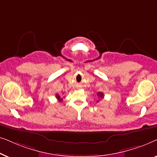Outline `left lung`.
Segmentation results:
<instances>
[{"mask_svg":"<svg viewBox=\"0 0 157 157\" xmlns=\"http://www.w3.org/2000/svg\"><path fill=\"white\" fill-rule=\"evenodd\" d=\"M97 96H98V97L99 98H102L103 97H104V94L103 93H101V92H98V93H97ZM99 101H97V102H98Z\"/></svg>","mask_w":157,"mask_h":157,"instance_id":"obj_1","label":"left lung"}]
</instances>
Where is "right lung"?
<instances>
[{"label": "right lung", "instance_id": "add662e5", "mask_svg": "<svg viewBox=\"0 0 157 157\" xmlns=\"http://www.w3.org/2000/svg\"><path fill=\"white\" fill-rule=\"evenodd\" d=\"M56 97L58 100H59V101H61L63 100V98H61V96H60L58 94H56Z\"/></svg>", "mask_w": 157, "mask_h": 157}]
</instances>
